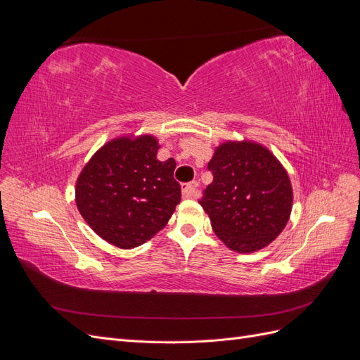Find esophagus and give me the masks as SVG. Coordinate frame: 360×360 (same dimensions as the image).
Here are the masks:
<instances>
[{
	"mask_svg": "<svg viewBox=\"0 0 360 360\" xmlns=\"http://www.w3.org/2000/svg\"><path fill=\"white\" fill-rule=\"evenodd\" d=\"M197 188H198V183L197 181H192L184 184L181 192H183V197L184 198H195L197 197Z\"/></svg>",
	"mask_w": 360,
	"mask_h": 360,
	"instance_id": "34e87169",
	"label": "esophagus"
}]
</instances>
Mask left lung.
I'll return each mask as SVG.
<instances>
[{"label": "left lung", "mask_w": 360, "mask_h": 360, "mask_svg": "<svg viewBox=\"0 0 360 360\" xmlns=\"http://www.w3.org/2000/svg\"><path fill=\"white\" fill-rule=\"evenodd\" d=\"M213 181L200 200L216 236L240 254L266 248L284 230L292 207L291 181L269 148L226 141L207 165Z\"/></svg>", "instance_id": "1"}]
</instances>
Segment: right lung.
<instances>
[{"instance_id": "obj_1", "label": "right lung", "mask_w": 360, "mask_h": 360, "mask_svg": "<svg viewBox=\"0 0 360 360\" xmlns=\"http://www.w3.org/2000/svg\"><path fill=\"white\" fill-rule=\"evenodd\" d=\"M153 135L108 141L76 180V207L103 240L122 249L146 243L165 226L180 202L176 160L158 159Z\"/></svg>"}]
</instances>
